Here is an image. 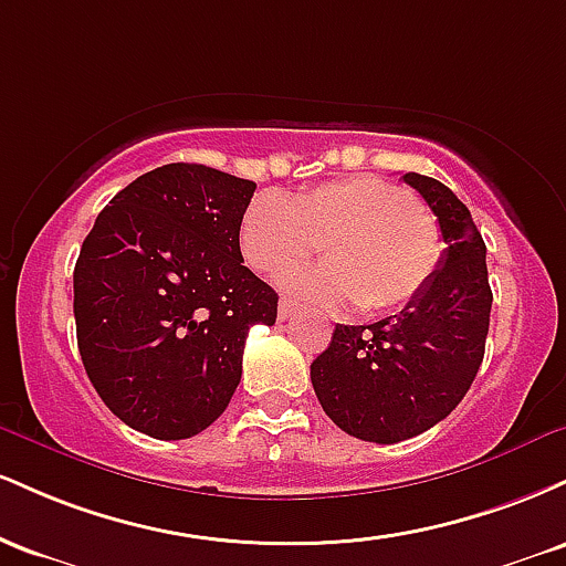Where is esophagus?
Instances as JSON below:
<instances>
[{
	"instance_id": "obj_1",
	"label": "esophagus",
	"mask_w": 566,
	"mask_h": 566,
	"mask_svg": "<svg viewBox=\"0 0 566 566\" xmlns=\"http://www.w3.org/2000/svg\"><path fill=\"white\" fill-rule=\"evenodd\" d=\"M297 314V305L290 301V297H282V301H279V319H292V316Z\"/></svg>"
}]
</instances>
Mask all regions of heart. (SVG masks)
<instances>
[{
  "instance_id": "1",
  "label": "heart",
  "mask_w": 566,
  "mask_h": 566,
  "mask_svg": "<svg viewBox=\"0 0 566 566\" xmlns=\"http://www.w3.org/2000/svg\"><path fill=\"white\" fill-rule=\"evenodd\" d=\"M247 263L284 276L319 247L327 263L287 279L290 290L319 305L354 301L361 316L405 308L437 276L441 231L407 188L375 175L329 180L292 199L263 193L239 226Z\"/></svg>"
}]
</instances>
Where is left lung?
<instances>
[{
    "instance_id": "left-lung-1",
    "label": "left lung",
    "mask_w": 566,
    "mask_h": 566,
    "mask_svg": "<svg viewBox=\"0 0 566 566\" xmlns=\"http://www.w3.org/2000/svg\"><path fill=\"white\" fill-rule=\"evenodd\" d=\"M431 207L447 250L437 276L396 316L337 324L311 365L316 399L337 428L396 444L444 420L469 394L490 333L486 247L469 207L428 175H401Z\"/></svg>"
}]
</instances>
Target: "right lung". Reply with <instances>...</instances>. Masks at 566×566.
<instances>
[{
	"label": "right lung",
	"instance_id": "right-lung-1",
	"mask_svg": "<svg viewBox=\"0 0 566 566\" xmlns=\"http://www.w3.org/2000/svg\"><path fill=\"white\" fill-rule=\"evenodd\" d=\"M252 193V180L175 161L122 188L82 242V365L135 431L170 441L216 423L242 380L247 333L276 322L279 295L239 250Z\"/></svg>",
	"mask_w": 566,
	"mask_h": 566
}]
</instances>
